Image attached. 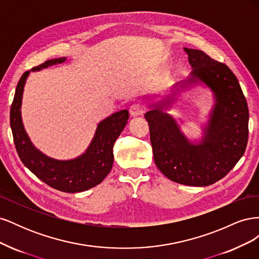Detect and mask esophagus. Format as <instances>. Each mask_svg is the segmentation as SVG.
Wrapping results in <instances>:
<instances>
[{
  "label": "esophagus",
  "instance_id": "obj_1",
  "mask_svg": "<svg viewBox=\"0 0 259 259\" xmlns=\"http://www.w3.org/2000/svg\"><path fill=\"white\" fill-rule=\"evenodd\" d=\"M146 111L145 106L142 104H134L130 107V114L131 116H138V115H143Z\"/></svg>",
  "mask_w": 259,
  "mask_h": 259
}]
</instances>
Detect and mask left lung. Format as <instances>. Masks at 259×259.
I'll return each instance as SVG.
<instances>
[{"mask_svg": "<svg viewBox=\"0 0 259 259\" xmlns=\"http://www.w3.org/2000/svg\"><path fill=\"white\" fill-rule=\"evenodd\" d=\"M193 71L214 92L216 104L205 136L192 145L161 106L145 114L155 165L164 176L188 186H208L225 177L244 154L248 139V108L237 76L223 62L199 50L184 49ZM163 107V104H162Z\"/></svg>", "mask_w": 259, "mask_h": 259, "instance_id": "8db88e82", "label": "left lung"}]
</instances>
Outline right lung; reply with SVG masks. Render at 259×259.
Returning <instances> with one entry per match:
<instances>
[{
  "label": "right lung",
  "mask_w": 259,
  "mask_h": 259,
  "mask_svg": "<svg viewBox=\"0 0 259 259\" xmlns=\"http://www.w3.org/2000/svg\"><path fill=\"white\" fill-rule=\"evenodd\" d=\"M66 58L49 59L32 68V71L64 62ZM30 71L20 77L11 107V128L14 144L21 162L32 173L54 189L75 193L100 184L110 173L113 164V145L127 124V110H121L98 124L92 144L84 154L70 161H58L46 156L33 147L21 122L20 107L23 86Z\"/></svg>",
  "instance_id": "add662e5"
}]
</instances>
